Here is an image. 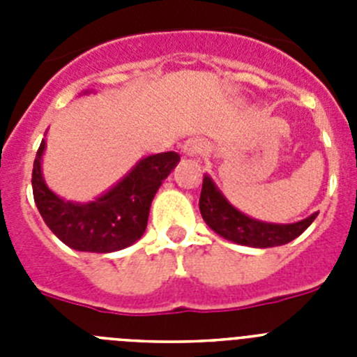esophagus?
Instances as JSON below:
<instances>
[{
    "mask_svg": "<svg viewBox=\"0 0 357 357\" xmlns=\"http://www.w3.org/2000/svg\"><path fill=\"white\" fill-rule=\"evenodd\" d=\"M206 141L202 139V137H191V139L185 141L182 150H184L185 155H198V153L206 150Z\"/></svg>",
    "mask_w": 357,
    "mask_h": 357,
    "instance_id": "obj_1",
    "label": "esophagus"
}]
</instances>
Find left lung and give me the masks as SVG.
Returning a JSON list of instances; mask_svg holds the SVG:
<instances>
[{"instance_id": "1", "label": "left lung", "mask_w": 357, "mask_h": 357, "mask_svg": "<svg viewBox=\"0 0 357 357\" xmlns=\"http://www.w3.org/2000/svg\"><path fill=\"white\" fill-rule=\"evenodd\" d=\"M198 206H200L204 222L216 234L230 239V241L239 243V245L255 248L280 247V245L293 241L314 222V218L318 214H311L302 222L291 223V225H273V223L257 222V220L245 216V214L230 206L207 175H204V182H202Z\"/></svg>"}]
</instances>
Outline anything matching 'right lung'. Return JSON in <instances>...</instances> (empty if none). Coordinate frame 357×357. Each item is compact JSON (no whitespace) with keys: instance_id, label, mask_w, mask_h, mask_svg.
Instances as JSON below:
<instances>
[{"instance_id":"add662e5","label":"right lung","mask_w":357,"mask_h":357,"mask_svg":"<svg viewBox=\"0 0 357 357\" xmlns=\"http://www.w3.org/2000/svg\"><path fill=\"white\" fill-rule=\"evenodd\" d=\"M43 150L44 139L31 172L33 200L40 216L68 247L98 254L127 248L143 236L151 200L164 178L181 160L176 151L146 157L109 193L80 206L64 202L46 188L40 173Z\"/></svg>"}]
</instances>
